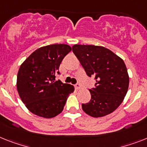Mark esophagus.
I'll list each match as a JSON object with an SVG mask.
<instances>
[{
	"label": "esophagus",
	"mask_w": 147,
	"mask_h": 147,
	"mask_svg": "<svg viewBox=\"0 0 147 147\" xmlns=\"http://www.w3.org/2000/svg\"><path fill=\"white\" fill-rule=\"evenodd\" d=\"M75 87H76V90H80V89L81 88V84H76Z\"/></svg>",
	"instance_id": "obj_1"
}]
</instances>
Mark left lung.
<instances>
[{
  "instance_id": "obj_1",
  "label": "left lung",
  "mask_w": 147,
  "mask_h": 147,
  "mask_svg": "<svg viewBox=\"0 0 147 147\" xmlns=\"http://www.w3.org/2000/svg\"><path fill=\"white\" fill-rule=\"evenodd\" d=\"M72 51L89 77L96 83L90 90L91 99L82 109L92 117H102L120 105L128 91L129 77L123 60L105 47L74 45Z\"/></svg>"
}]
</instances>
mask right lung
Here are the masks:
<instances>
[{
    "label": "right lung",
    "mask_w": 147,
    "mask_h": 147,
    "mask_svg": "<svg viewBox=\"0 0 147 147\" xmlns=\"http://www.w3.org/2000/svg\"><path fill=\"white\" fill-rule=\"evenodd\" d=\"M71 48L54 44L36 49L21 65L17 76V90L30 111L44 118H52L63 110L72 85L55 81L59 67Z\"/></svg>",
    "instance_id": "right-lung-1"
}]
</instances>
